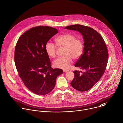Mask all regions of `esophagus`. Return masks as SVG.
I'll return each mask as SVG.
<instances>
[{
	"instance_id": "1",
	"label": "esophagus",
	"mask_w": 123,
	"mask_h": 123,
	"mask_svg": "<svg viewBox=\"0 0 123 123\" xmlns=\"http://www.w3.org/2000/svg\"><path fill=\"white\" fill-rule=\"evenodd\" d=\"M68 70H67V69H64L63 70V72H64V73H66V72H68Z\"/></svg>"
}]
</instances>
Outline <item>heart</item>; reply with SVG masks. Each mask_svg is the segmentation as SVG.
Returning a JSON list of instances; mask_svg holds the SVG:
<instances>
[{"label": "heart", "instance_id": "heart-1", "mask_svg": "<svg viewBox=\"0 0 123 123\" xmlns=\"http://www.w3.org/2000/svg\"><path fill=\"white\" fill-rule=\"evenodd\" d=\"M55 41L59 48H64L63 55L64 56L59 57L53 62L55 68L67 69L71 63L72 58L77 59L81 57L84 50L83 40L76 38L71 33H64L57 37ZM47 55L50 58H55L56 56L57 48L51 42H48L45 46Z\"/></svg>", "mask_w": 123, "mask_h": 123}]
</instances>
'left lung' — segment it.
<instances>
[{"instance_id":"1","label":"left lung","mask_w":123,"mask_h":123,"mask_svg":"<svg viewBox=\"0 0 123 123\" xmlns=\"http://www.w3.org/2000/svg\"><path fill=\"white\" fill-rule=\"evenodd\" d=\"M65 28L77 31L83 36L84 52L74 66L85 72L80 74L81 71H74V78L71 85L78 91H87L100 79L106 70L108 58L106 43L101 34L91 27L76 24Z\"/></svg>"}]
</instances>
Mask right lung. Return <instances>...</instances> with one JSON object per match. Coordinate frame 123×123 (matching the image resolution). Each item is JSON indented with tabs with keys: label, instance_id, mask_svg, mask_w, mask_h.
<instances>
[{
	"label": "right lung",
	"instance_id": "right-lung-1",
	"mask_svg": "<svg viewBox=\"0 0 123 123\" xmlns=\"http://www.w3.org/2000/svg\"><path fill=\"white\" fill-rule=\"evenodd\" d=\"M58 30L49 26L30 29L20 37L15 46L14 62L25 86L33 93L43 95L55 86L60 68L53 69L45 51V44Z\"/></svg>",
	"mask_w": 123,
	"mask_h": 123
}]
</instances>
